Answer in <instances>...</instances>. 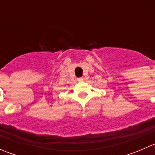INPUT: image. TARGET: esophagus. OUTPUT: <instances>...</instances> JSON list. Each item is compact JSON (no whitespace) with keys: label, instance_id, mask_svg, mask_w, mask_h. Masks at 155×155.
<instances>
[{"label":"esophagus","instance_id":"34e87169","mask_svg":"<svg viewBox=\"0 0 155 155\" xmlns=\"http://www.w3.org/2000/svg\"><path fill=\"white\" fill-rule=\"evenodd\" d=\"M83 77H79L77 78V81H79V82H81V81H83Z\"/></svg>","mask_w":155,"mask_h":155}]
</instances>
